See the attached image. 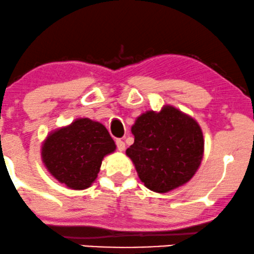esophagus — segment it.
<instances>
[{
    "instance_id": "34e87169",
    "label": "esophagus",
    "mask_w": 254,
    "mask_h": 254,
    "mask_svg": "<svg viewBox=\"0 0 254 254\" xmlns=\"http://www.w3.org/2000/svg\"><path fill=\"white\" fill-rule=\"evenodd\" d=\"M116 144H117V149H118V151H121V152H123V151L125 150V143L123 142V140L117 139V140H116Z\"/></svg>"
}]
</instances>
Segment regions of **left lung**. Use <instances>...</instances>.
<instances>
[{"mask_svg": "<svg viewBox=\"0 0 254 254\" xmlns=\"http://www.w3.org/2000/svg\"><path fill=\"white\" fill-rule=\"evenodd\" d=\"M134 142L125 153L147 189L166 193L195 175L204 157V136L198 122L176 107L143 112L131 127Z\"/></svg>", "mask_w": 254, "mask_h": 254, "instance_id": "obj_1", "label": "left lung"}]
</instances>
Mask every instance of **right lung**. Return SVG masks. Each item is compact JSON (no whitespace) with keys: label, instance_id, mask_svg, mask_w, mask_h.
Instances as JSON below:
<instances>
[{"label":"right lung","instance_id":"right-lung-1","mask_svg":"<svg viewBox=\"0 0 254 254\" xmlns=\"http://www.w3.org/2000/svg\"><path fill=\"white\" fill-rule=\"evenodd\" d=\"M116 151L107 127L90 118H77L50 131L42 142L41 158L48 172L71 190L94 184L105 156Z\"/></svg>","mask_w":254,"mask_h":254}]
</instances>
